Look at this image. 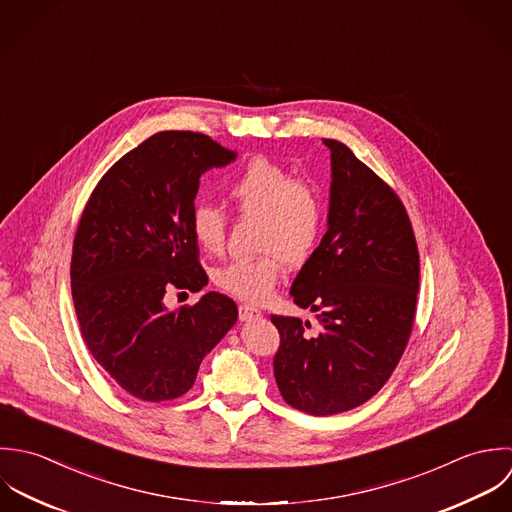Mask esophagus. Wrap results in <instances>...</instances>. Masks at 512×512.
<instances>
[{"label":"esophagus","instance_id":"1","mask_svg":"<svg viewBox=\"0 0 512 512\" xmlns=\"http://www.w3.org/2000/svg\"><path fill=\"white\" fill-rule=\"evenodd\" d=\"M263 316V312L259 308L251 307V305H241L239 307V318L243 322H251V320H259Z\"/></svg>","mask_w":512,"mask_h":512}]
</instances>
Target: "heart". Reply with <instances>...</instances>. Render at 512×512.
<instances>
[{"instance_id": "heart-1", "label": "heart", "mask_w": 512, "mask_h": 512, "mask_svg": "<svg viewBox=\"0 0 512 512\" xmlns=\"http://www.w3.org/2000/svg\"><path fill=\"white\" fill-rule=\"evenodd\" d=\"M227 196L241 217L259 221L257 251L261 255L213 269V283L241 301L263 303L279 283L283 261L289 267H301L312 257L324 227V204L312 186L267 158L245 164L229 180ZM190 227L204 251L223 249L227 215L219 205H196Z\"/></svg>"}]
</instances>
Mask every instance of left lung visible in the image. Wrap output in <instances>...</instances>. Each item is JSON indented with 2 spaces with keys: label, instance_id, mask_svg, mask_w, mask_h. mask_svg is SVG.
Masks as SVG:
<instances>
[{
  "label": "left lung",
  "instance_id": "1",
  "mask_svg": "<svg viewBox=\"0 0 512 512\" xmlns=\"http://www.w3.org/2000/svg\"><path fill=\"white\" fill-rule=\"evenodd\" d=\"M330 150L328 229L291 287L318 332L271 316L281 346L275 380L283 400L310 415L358 408L376 396L408 346L419 291V253L398 194L354 152Z\"/></svg>",
  "mask_w": 512,
  "mask_h": 512
}]
</instances>
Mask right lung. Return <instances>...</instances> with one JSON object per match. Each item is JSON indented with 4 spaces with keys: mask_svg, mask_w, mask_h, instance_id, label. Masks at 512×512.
<instances>
[{
    "mask_svg": "<svg viewBox=\"0 0 512 512\" xmlns=\"http://www.w3.org/2000/svg\"><path fill=\"white\" fill-rule=\"evenodd\" d=\"M235 158L200 132H158L124 154L85 205L71 259L79 326L104 372L138 400L184 396L237 320V305L213 291L192 307L164 305L170 287L207 285L190 217L202 174Z\"/></svg>",
    "mask_w": 512,
    "mask_h": 512,
    "instance_id": "1",
    "label": "right lung"
}]
</instances>
